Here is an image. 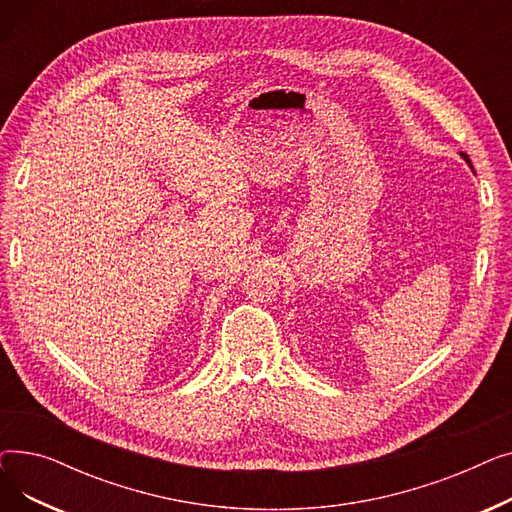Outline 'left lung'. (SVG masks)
Wrapping results in <instances>:
<instances>
[{
	"label": "left lung",
	"instance_id": "1",
	"mask_svg": "<svg viewBox=\"0 0 512 512\" xmlns=\"http://www.w3.org/2000/svg\"><path fill=\"white\" fill-rule=\"evenodd\" d=\"M463 157H465V161H467V164L471 166V159H469V155H467V153H463ZM471 168H473V166H471Z\"/></svg>",
	"mask_w": 512,
	"mask_h": 512
}]
</instances>
